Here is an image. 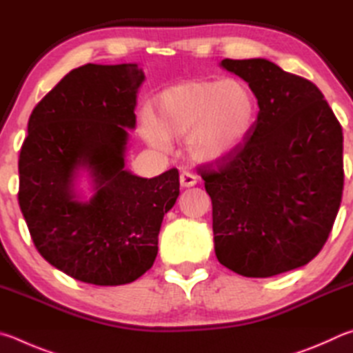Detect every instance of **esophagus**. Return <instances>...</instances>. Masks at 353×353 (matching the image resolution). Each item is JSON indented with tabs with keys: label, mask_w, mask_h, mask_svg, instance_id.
<instances>
[{
	"label": "esophagus",
	"mask_w": 353,
	"mask_h": 353,
	"mask_svg": "<svg viewBox=\"0 0 353 353\" xmlns=\"http://www.w3.org/2000/svg\"><path fill=\"white\" fill-rule=\"evenodd\" d=\"M180 183L183 188H192L196 183H199V176L194 175V173H190V172H181Z\"/></svg>",
	"instance_id": "esophagus-1"
}]
</instances>
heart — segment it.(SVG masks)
<instances>
[{
  "label": "heart",
  "mask_w": 353,
  "mask_h": 353,
  "mask_svg": "<svg viewBox=\"0 0 353 353\" xmlns=\"http://www.w3.org/2000/svg\"><path fill=\"white\" fill-rule=\"evenodd\" d=\"M154 116L142 119L144 138L164 148L169 139L186 136L190 157L215 163L234 153L256 122L257 101L240 79L188 80L172 85L154 99Z\"/></svg>",
  "instance_id": "obj_1"
}]
</instances>
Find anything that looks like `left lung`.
<instances>
[{"label":"left lung","instance_id":"obj_1","mask_svg":"<svg viewBox=\"0 0 353 353\" xmlns=\"http://www.w3.org/2000/svg\"><path fill=\"white\" fill-rule=\"evenodd\" d=\"M254 92L246 141L199 167L212 200L215 256L234 273L270 277L318 256L343 196V128L310 80L265 59L221 60Z\"/></svg>","mask_w":353,"mask_h":353}]
</instances>
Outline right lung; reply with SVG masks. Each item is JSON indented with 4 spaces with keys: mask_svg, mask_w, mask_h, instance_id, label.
Instances as JSON below:
<instances>
[{
    "mask_svg": "<svg viewBox=\"0 0 353 353\" xmlns=\"http://www.w3.org/2000/svg\"><path fill=\"white\" fill-rule=\"evenodd\" d=\"M136 63L76 68L37 103L18 159V203L35 248L65 274L94 285L138 279L158 254L164 215L180 195V175H133L128 128L144 82ZM86 170L95 194L80 201Z\"/></svg>",
    "mask_w": 353,
    "mask_h": 353,
    "instance_id": "add662e5",
    "label": "right lung"
}]
</instances>
